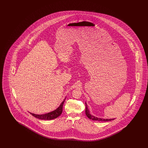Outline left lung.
I'll return each mask as SVG.
<instances>
[{"instance_id":"1","label":"left lung","mask_w":148,"mask_h":148,"mask_svg":"<svg viewBox=\"0 0 148 148\" xmlns=\"http://www.w3.org/2000/svg\"><path fill=\"white\" fill-rule=\"evenodd\" d=\"M86 104V116L88 117V118L90 120H93V121H101V122H106V121H113L115 119H101V118H98L97 117L95 116L92 115L90 113L89 110H88V107H87V105L86 104V102L85 103Z\"/></svg>"}]
</instances>
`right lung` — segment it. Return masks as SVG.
<instances>
[{"instance_id": "obj_1", "label": "right lung", "mask_w": 148, "mask_h": 148, "mask_svg": "<svg viewBox=\"0 0 148 148\" xmlns=\"http://www.w3.org/2000/svg\"><path fill=\"white\" fill-rule=\"evenodd\" d=\"M66 98H64V99L63 100V101L61 103V104H60V106L58 107L56 110H55L53 111H52L51 112H49L48 113L39 115V114L32 113L30 112H29V113L31 114L32 115H33V116L37 118V119H38L40 120H51L54 119H56L59 116L62 112V108H63L62 107H63L64 102L65 99H66Z\"/></svg>"}]
</instances>
